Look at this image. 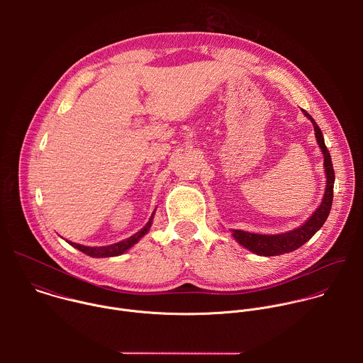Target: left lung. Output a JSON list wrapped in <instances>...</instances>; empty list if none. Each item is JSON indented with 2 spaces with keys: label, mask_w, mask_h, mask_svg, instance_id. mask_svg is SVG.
<instances>
[{
  "label": "left lung",
  "mask_w": 363,
  "mask_h": 363,
  "mask_svg": "<svg viewBox=\"0 0 363 363\" xmlns=\"http://www.w3.org/2000/svg\"><path fill=\"white\" fill-rule=\"evenodd\" d=\"M303 113L307 119H310V122L313 123L315 135H316L318 143L322 149L323 158H325L323 165H325V172H326V189L323 194V199L319 205V208L312 214V217H310L303 225H300L291 231H287L283 234H273V235L255 234V233H248V231H242V230L231 231V235L235 238V241H238V244H241L242 247H245L247 250H250L258 255L272 257V255H280V254H286V252L297 250L323 227L325 221L329 217L330 208H332L335 171H333V165H332L330 153L325 145L322 130L318 126V123L315 122V119L310 116L306 111H303Z\"/></svg>",
  "instance_id": "8db88e82"
}]
</instances>
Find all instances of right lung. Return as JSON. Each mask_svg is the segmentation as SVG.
<instances>
[{
  "label": "right lung",
  "instance_id": "obj_1",
  "mask_svg": "<svg viewBox=\"0 0 363 363\" xmlns=\"http://www.w3.org/2000/svg\"><path fill=\"white\" fill-rule=\"evenodd\" d=\"M155 214V211H153ZM153 214L150 216L149 221L146 223V225L138 231L136 234H133L132 237L123 240V241H119V242H115V244H111V245H105V247H87V245H80V244H76V242H72V241H67L70 245H73L74 248L80 250L82 252L90 255V257H115V255H121L123 254L126 250H129L130 247H133L150 228L152 225V220H153Z\"/></svg>",
  "mask_w": 363,
  "mask_h": 363
}]
</instances>
